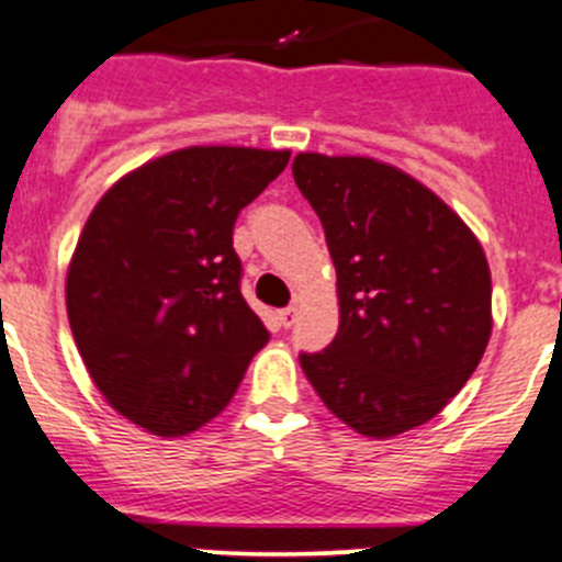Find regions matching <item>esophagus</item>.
I'll list each match as a JSON object with an SVG mask.
<instances>
[{
	"label": "esophagus",
	"instance_id": "34e87169",
	"mask_svg": "<svg viewBox=\"0 0 562 562\" xmlns=\"http://www.w3.org/2000/svg\"><path fill=\"white\" fill-rule=\"evenodd\" d=\"M277 318H280L282 327H293V322H296V307H282L280 313H277Z\"/></svg>",
	"mask_w": 562,
	"mask_h": 562
}]
</instances>
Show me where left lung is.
Instances as JSON below:
<instances>
[{
  "label": "left lung",
  "mask_w": 562,
  "mask_h": 562,
  "mask_svg": "<svg viewBox=\"0 0 562 562\" xmlns=\"http://www.w3.org/2000/svg\"><path fill=\"white\" fill-rule=\"evenodd\" d=\"M338 271L340 324L299 363L324 405L369 438L438 416L491 338V271L429 188L369 157H293Z\"/></svg>",
  "instance_id": "left-lung-1"
}]
</instances>
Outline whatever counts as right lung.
Returning a JSON list of instances; mask_svg holds the SVG:
<instances>
[{"label": "right lung", "instance_id": "right-lung-1", "mask_svg": "<svg viewBox=\"0 0 562 562\" xmlns=\"http://www.w3.org/2000/svg\"><path fill=\"white\" fill-rule=\"evenodd\" d=\"M291 151L191 146L115 182L80 235L68 324L91 380L130 422L188 435L233 400L269 340L240 293V210Z\"/></svg>", "mask_w": 562, "mask_h": 562}]
</instances>
